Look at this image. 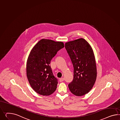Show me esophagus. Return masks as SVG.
<instances>
[{
	"label": "esophagus",
	"instance_id": "34e87169",
	"mask_svg": "<svg viewBox=\"0 0 120 120\" xmlns=\"http://www.w3.org/2000/svg\"><path fill=\"white\" fill-rule=\"evenodd\" d=\"M64 78H60V79H59V81L60 82H62V81H64Z\"/></svg>",
	"mask_w": 120,
	"mask_h": 120
}]
</instances>
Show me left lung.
Segmentation results:
<instances>
[{
	"mask_svg": "<svg viewBox=\"0 0 120 120\" xmlns=\"http://www.w3.org/2000/svg\"><path fill=\"white\" fill-rule=\"evenodd\" d=\"M65 48L74 68L73 79L68 85L69 89L75 96H83L93 88L97 78L93 50L83 38L66 43Z\"/></svg>",
	"mask_w": 120,
	"mask_h": 120,
	"instance_id": "8db88e82",
	"label": "left lung"
}]
</instances>
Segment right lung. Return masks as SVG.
Masks as SVG:
<instances>
[{
    "instance_id": "1",
    "label": "right lung",
    "mask_w": 120,
    "mask_h": 120,
    "mask_svg": "<svg viewBox=\"0 0 120 120\" xmlns=\"http://www.w3.org/2000/svg\"><path fill=\"white\" fill-rule=\"evenodd\" d=\"M64 47L63 42L43 39L31 50L26 62V76L30 86L38 94L48 96L56 90L58 80L53 74L50 63Z\"/></svg>"
}]
</instances>
